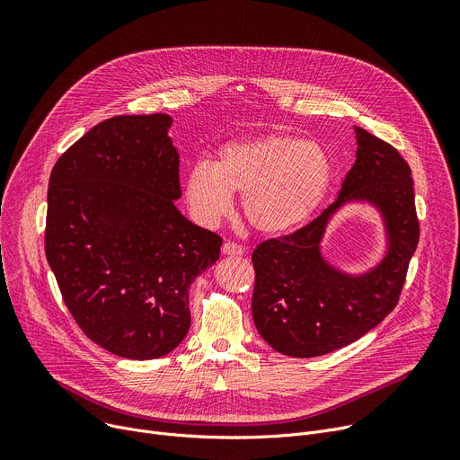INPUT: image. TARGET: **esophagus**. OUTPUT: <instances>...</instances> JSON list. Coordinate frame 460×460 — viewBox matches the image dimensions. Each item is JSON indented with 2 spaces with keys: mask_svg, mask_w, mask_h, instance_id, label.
I'll list each match as a JSON object with an SVG mask.
<instances>
[{
  "mask_svg": "<svg viewBox=\"0 0 460 460\" xmlns=\"http://www.w3.org/2000/svg\"><path fill=\"white\" fill-rule=\"evenodd\" d=\"M222 253L231 255V257H238V255L244 253V248L236 244V243H231V240H227V243H224V246H222Z\"/></svg>",
  "mask_w": 460,
  "mask_h": 460,
  "instance_id": "esophagus-1",
  "label": "esophagus"
}]
</instances>
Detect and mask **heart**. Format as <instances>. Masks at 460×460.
Masks as SVG:
<instances>
[{"label":"heart","mask_w":460,"mask_h":460,"mask_svg":"<svg viewBox=\"0 0 460 460\" xmlns=\"http://www.w3.org/2000/svg\"><path fill=\"white\" fill-rule=\"evenodd\" d=\"M330 181L332 160L319 143L274 134L227 143L214 164H193L184 193L201 224L222 220L233 210V193H240L259 233L283 234L315 212Z\"/></svg>","instance_id":"heart-1"}]
</instances>
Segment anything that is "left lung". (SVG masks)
I'll use <instances>...</instances> for the list:
<instances>
[{"mask_svg":"<svg viewBox=\"0 0 460 460\" xmlns=\"http://www.w3.org/2000/svg\"><path fill=\"white\" fill-rule=\"evenodd\" d=\"M356 162L340 196L315 220L253 250L252 315L274 350L315 358L347 347L378 326L397 305L420 224L408 164L390 143L354 127ZM349 202H369L383 217L386 253L361 275L328 263L320 243L331 216Z\"/></svg>","mask_w":460,"mask_h":460,"instance_id":"obj_1","label":"left lung"}]
</instances>
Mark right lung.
I'll return each instance as SVG.
<instances>
[{"instance_id":"obj_1","label":"right lung","mask_w":460,"mask_h":460,"mask_svg":"<svg viewBox=\"0 0 460 460\" xmlns=\"http://www.w3.org/2000/svg\"><path fill=\"white\" fill-rule=\"evenodd\" d=\"M165 113L102 120L56 162L44 250L84 333L128 359L160 358L190 330V285L222 238L179 212V153Z\"/></svg>"}]
</instances>
